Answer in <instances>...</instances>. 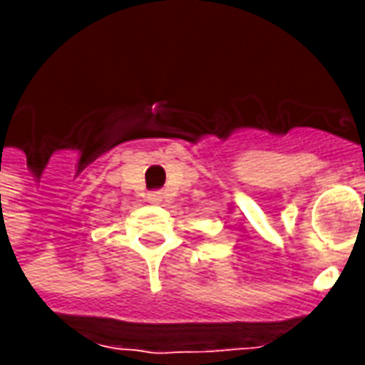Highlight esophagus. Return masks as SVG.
Segmentation results:
<instances>
[{
    "label": "esophagus",
    "instance_id": "1",
    "mask_svg": "<svg viewBox=\"0 0 365 365\" xmlns=\"http://www.w3.org/2000/svg\"><path fill=\"white\" fill-rule=\"evenodd\" d=\"M148 199H150L152 203H160V201L164 199V193H162V191H152L150 195H148Z\"/></svg>",
    "mask_w": 365,
    "mask_h": 365
}]
</instances>
